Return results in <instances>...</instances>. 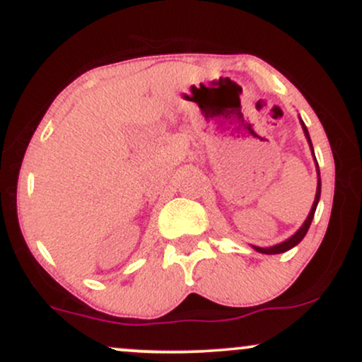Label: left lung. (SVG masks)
I'll return each mask as SVG.
<instances>
[{
	"label": "left lung",
	"mask_w": 362,
	"mask_h": 362,
	"mask_svg": "<svg viewBox=\"0 0 362 362\" xmlns=\"http://www.w3.org/2000/svg\"><path fill=\"white\" fill-rule=\"evenodd\" d=\"M301 126H303V131H305V136H306V138H308V143H310V146H311V139H310V134H308V129H306L305 122H303V120H301ZM311 151H313V146H311ZM317 168H318V163H317ZM317 172H318V187H317V195H315V202H313V206H311V211H310L308 218H306L305 224H303V226L300 228V230H298L296 233H294L293 236H291L289 240H286V242H282V243H279V245H274V247H269V248H260V247H255V250H257V252H260V253H267V255H274V253L288 252L289 248L296 247V245L300 243L303 238H305V235L308 233V230H310V224H311V221H313L315 211H317V206H318V201H320V190H322V182H320V170H317Z\"/></svg>",
	"instance_id": "1"
}]
</instances>
